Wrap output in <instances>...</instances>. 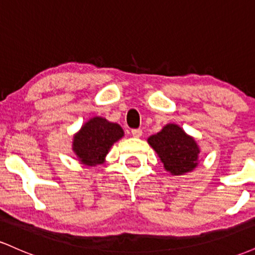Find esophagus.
<instances>
[{
	"label": "esophagus",
	"mask_w": 255,
	"mask_h": 255,
	"mask_svg": "<svg viewBox=\"0 0 255 255\" xmlns=\"http://www.w3.org/2000/svg\"><path fill=\"white\" fill-rule=\"evenodd\" d=\"M131 135H133L134 137H140L142 135V130L140 129H131Z\"/></svg>",
	"instance_id": "esophagus-1"
}]
</instances>
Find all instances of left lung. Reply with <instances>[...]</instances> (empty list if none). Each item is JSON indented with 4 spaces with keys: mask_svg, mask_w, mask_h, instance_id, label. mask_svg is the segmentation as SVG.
<instances>
[{
    "mask_svg": "<svg viewBox=\"0 0 255 255\" xmlns=\"http://www.w3.org/2000/svg\"><path fill=\"white\" fill-rule=\"evenodd\" d=\"M147 141L171 175L178 176L197 168L200 148L194 137L186 134L180 126L166 125Z\"/></svg>",
    "mask_w": 255,
    "mask_h": 255,
    "instance_id": "left-lung-1",
    "label": "left lung"
}]
</instances>
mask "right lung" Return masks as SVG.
<instances>
[{
  "instance_id": "right-lung-1",
  "label": "right lung",
  "mask_w": 255,
  "mask_h": 255,
  "mask_svg": "<svg viewBox=\"0 0 255 255\" xmlns=\"http://www.w3.org/2000/svg\"><path fill=\"white\" fill-rule=\"evenodd\" d=\"M124 135V129L120 125L103 118H93L73 137V151L81 164L89 166L102 164L111 146Z\"/></svg>"
}]
</instances>
